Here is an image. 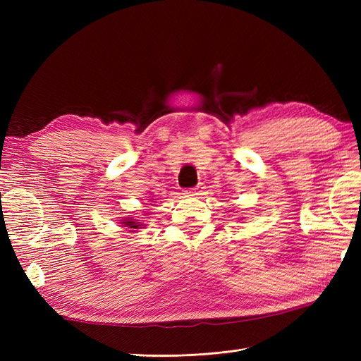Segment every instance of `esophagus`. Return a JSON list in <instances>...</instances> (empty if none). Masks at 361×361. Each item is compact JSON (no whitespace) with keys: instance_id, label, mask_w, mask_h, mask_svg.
Listing matches in <instances>:
<instances>
[{"instance_id":"34e87169","label":"esophagus","mask_w":361,"mask_h":361,"mask_svg":"<svg viewBox=\"0 0 361 361\" xmlns=\"http://www.w3.org/2000/svg\"><path fill=\"white\" fill-rule=\"evenodd\" d=\"M183 194H185L186 197H195V195H200V190H198V188L185 189V190H183Z\"/></svg>"}]
</instances>
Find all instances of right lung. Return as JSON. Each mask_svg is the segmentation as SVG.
Here are the masks:
<instances>
[{
  "label": "right lung",
  "instance_id": "1",
  "mask_svg": "<svg viewBox=\"0 0 361 361\" xmlns=\"http://www.w3.org/2000/svg\"><path fill=\"white\" fill-rule=\"evenodd\" d=\"M119 226L124 228L127 233H137V231H140V229H142L145 225L142 224V221L127 216V217H121Z\"/></svg>",
  "mask_w": 361,
  "mask_h": 361
}]
</instances>
